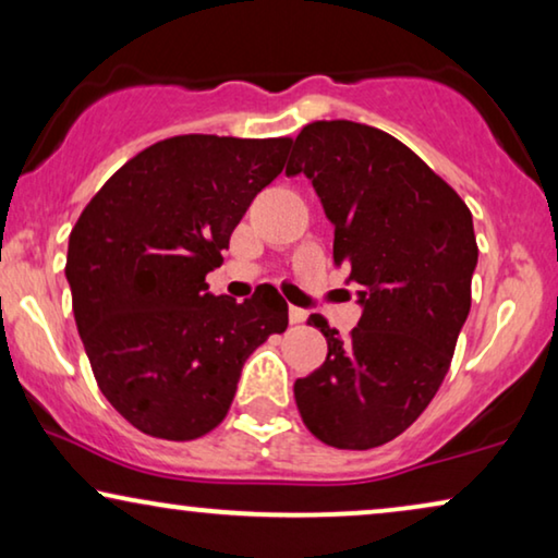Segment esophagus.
I'll use <instances>...</instances> for the list:
<instances>
[{
	"instance_id": "obj_1",
	"label": "esophagus",
	"mask_w": 558,
	"mask_h": 558,
	"mask_svg": "<svg viewBox=\"0 0 558 558\" xmlns=\"http://www.w3.org/2000/svg\"><path fill=\"white\" fill-rule=\"evenodd\" d=\"M304 319H307V312L300 310V307H294V304H292V307H289V323L300 325V323H304Z\"/></svg>"
}]
</instances>
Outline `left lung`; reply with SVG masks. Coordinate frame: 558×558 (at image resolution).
I'll return each mask as SVG.
<instances>
[{"instance_id": "1", "label": "left lung", "mask_w": 558, "mask_h": 558, "mask_svg": "<svg viewBox=\"0 0 558 558\" xmlns=\"http://www.w3.org/2000/svg\"><path fill=\"white\" fill-rule=\"evenodd\" d=\"M304 172L335 226L363 315L348 340L312 315L327 357L296 378L302 422L325 445L371 449L399 437L445 380L470 315L477 241L460 195L407 144L355 121H312L287 174Z\"/></svg>"}]
</instances>
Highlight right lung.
Instances as JSON below:
<instances>
[{"mask_svg": "<svg viewBox=\"0 0 558 558\" xmlns=\"http://www.w3.org/2000/svg\"><path fill=\"white\" fill-rule=\"evenodd\" d=\"M292 140L182 134L151 144L90 197L68 241L65 277L96 384L157 439L190 441L223 422L246 357L284 332L271 284L210 294L233 228Z\"/></svg>", "mask_w": 558, "mask_h": 558, "instance_id": "right-lung-1", "label": "right lung"}]
</instances>
